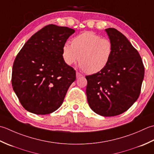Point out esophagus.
<instances>
[{
	"instance_id": "1",
	"label": "esophagus",
	"mask_w": 154,
	"mask_h": 154,
	"mask_svg": "<svg viewBox=\"0 0 154 154\" xmlns=\"http://www.w3.org/2000/svg\"><path fill=\"white\" fill-rule=\"evenodd\" d=\"M82 74H80V72H76V78H80V77H82Z\"/></svg>"
}]
</instances>
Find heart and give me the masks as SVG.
<instances>
[{"mask_svg":"<svg viewBox=\"0 0 154 154\" xmlns=\"http://www.w3.org/2000/svg\"><path fill=\"white\" fill-rule=\"evenodd\" d=\"M112 54L111 40L90 31L75 36L72 44L64 43L62 51L66 64L71 66L80 60L82 69L90 74L103 70L109 64Z\"/></svg>","mask_w":154,"mask_h":154,"instance_id":"1","label":"heart"}]
</instances>
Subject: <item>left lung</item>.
I'll use <instances>...</instances> for the list:
<instances>
[{
    "label": "left lung",
    "mask_w": 154,
    "mask_h": 154,
    "mask_svg": "<svg viewBox=\"0 0 154 154\" xmlns=\"http://www.w3.org/2000/svg\"><path fill=\"white\" fill-rule=\"evenodd\" d=\"M113 45L109 64L98 73L86 76L87 100L90 108L105 117L128 110L140 94L144 66L139 52L123 34L106 29Z\"/></svg>",
    "instance_id": "obj_1"
}]
</instances>
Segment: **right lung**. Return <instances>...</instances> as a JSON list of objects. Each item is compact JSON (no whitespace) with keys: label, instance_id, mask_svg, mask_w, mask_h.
Listing matches in <instances>:
<instances>
[{"label":"right lung","instance_id":"add662e5","mask_svg":"<svg viewBox=\"0 0 154 154\" xmlns=\"http://www.w3.org/2000/svg\"><path fill=\"white\" fill-rule=\"evenodd\" d=\"M75 30L48 24L24 44L12 66V86L25 109L48 114L60 108L76 71L65 64L62 46Z\"/></svg>","mask_w":154,"mask_h":154}]
</instances>
